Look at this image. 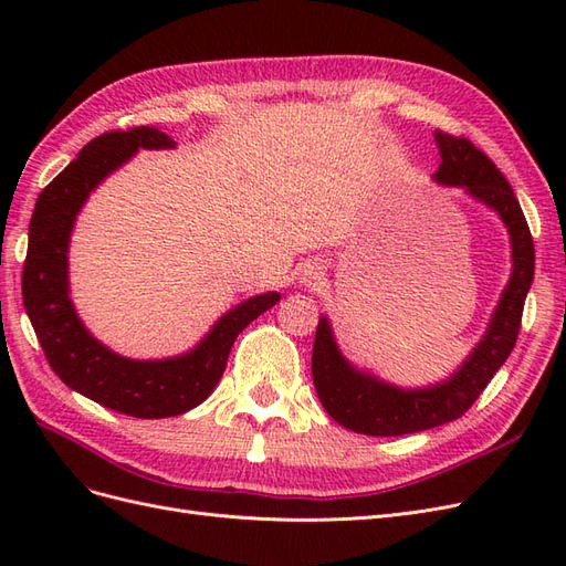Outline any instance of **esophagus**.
I'll list each match as a JSON object with an SVG mask.
<instances>
[{
  "instance_id": "obj_1",
  "label": "esophagus",
  "mask_w": 566,
  "mask_h": 566,
  "mask_svg": "<svg viewBox=\"0 0 566 566\" xmlns=\"http://www.w3.org/2000/svg\"><path fill=\"white\" fill-rule=\"evenodd\" d=\"M302 276H304V283H312V281L318 279V271H316L314 266H310V269H306V271L302 273Z\"/></svg>"
}]
</instances>
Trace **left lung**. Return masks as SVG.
<instances>
[{
    "instance_id": "left-lung-1",
    "label": "left lung",
    "mask_w": 566,
    "mask_h": 566,
    "mask_svg": "<svg viewBox=\"0 0 566 566\" xmlns=\"http://www.w3.org/2000/svg\"><path fill=\"white\" fill-rule=\"evenodd\" d=\"M434 142L441 156L434 179L465 188L472 198L503 219L512 245V276L491 316L486 335L472 349L468 361H462L449 380L424 389H401L356 370L339 354L328 318L323 316L318 321L312 354L316 394L333 420L358 434L399 437L432 430L465 416L515 347L524 300L534 281V238L520 200L501 169L465 136L437 129Z\"/></svg>"
}]
</instances>
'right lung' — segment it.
<instances>
[{"instance_id": "obj_1", "label": "right lung", "mask_w": 566, "mask_h": 566, "mask_svg": "<svg viewBox=\"0 0 566 566\" xmlns=\"http://www.w3.org/2000/svg\"><path fill=\"white\" fill-rule=\"evenodd\" d=\"M139 148H175V142L156 127L106 132L84 146L40 193L28 233L23 304L51 370L67 387L117 413L169 418L210 397L224 375L238 333L281 295L264 293L241 302L212 325L198 347L160 361L119 356L92 337L67 290V245L90 193Z\"/></svg>"}]
</instances>
